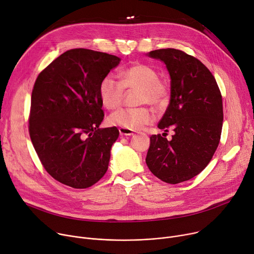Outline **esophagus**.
<instances>
[{
	"instance_id": "34e87169",
	"label": "esophagus",
	"mask_w": 254,
	"mask_h": 254,
	"mask_svg": "<svg viewBox=\"0 0 254 254\" xmlns=\"http://www.w3.org/2000/svg\"><path fill=\"white\" fill-rule=\"evenodd\" d=\"M120 130V133L122 135H131L134 133V131L132 129H129V128H126V127H120L119 128Z\"/></svg>"
}]
</instances>
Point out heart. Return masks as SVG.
Here are the masks:
<instances>
[{
    "label": "heart",
    "mask_w": 254,
    "mask_h": 254,
    "mask_svg": "<svg viewBox=\"0 0 254 254\" xmlns=\"http://www.w3.org/2000/svg\"><path fill=\"white\" fill-rule=\"evenodd\" d=\"M121 81L106 75L99 85V96L108 109L119 107L125 96V89H137L136 104H150L156 108L164 107L169 99L170 88L159 78L156 68L145 64H131L120 72ZM154 113L147 106L121 108L111 113L107 123L110 126L139 129L154 122Z\"/></svg>",
    "instance_id": "1"
}]
</instances>
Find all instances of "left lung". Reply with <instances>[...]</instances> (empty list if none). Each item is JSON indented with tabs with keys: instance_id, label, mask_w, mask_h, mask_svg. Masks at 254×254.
Segmentation results:
<instances>
[{
	"instance_id": "obj_1",
	"label": "left lung",
	"mask_w": 254,
	"mask_h": 254,
	"mask_svg": "<svg viewBox=\"0 0 254 254\" xmlns=\"http://www.w3.org/2000/svg\"><path fill=\"white\" fill-rule=\"evenodd\" d=\"M159 59L170 75V102L158 124L174 134L168 141L152 134L146 163L159 179L170 184L200 173L212 160L221 139L222 95L215 77L200 61L182 51L162 49L149 53Z\"/></svg>"
}]
</instances>
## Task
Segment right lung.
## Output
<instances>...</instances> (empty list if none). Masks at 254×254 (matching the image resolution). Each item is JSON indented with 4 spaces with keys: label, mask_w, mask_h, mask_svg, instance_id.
Returning a JSON list of instances; mask_svg holds the SVG:
<instances>
[{
    "label": "right lung",
    "mask_w": 254,
    "mask_h": 254,
    "mask_svg": "<svg viewBox=\"0 0 254 254\" xmlns=\"http://www.w3.org/2000/svg\"><path fill=\"white\" fill-rule=\"evenodd\" d=\"M121 59L87 49L66 51L42 70L32 89L29 134L40 162L59 182L87 189L106 173L117 127L104 119L101 80Z\"/></svg>",
    "instance_id": "1"
}]
</instances>
